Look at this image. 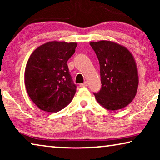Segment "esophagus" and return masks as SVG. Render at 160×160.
I'll return each mask as SVG.
<instances>
[{"label": "esophagus", "mask_w": 160, "mask_h": 160, "mask_svg": "<svg viewBox=\"0 0 160 160\" xmlns=\"http://www.w3.org/2000/svg\"><path fill=\"white\" fill-rule=\"evenodd\" d=\"M87 86H88V83L87 82H85L84 83H83V84H80V87H87Z\"/></svg>", "instance_id": "34e87169"}]
</instances>
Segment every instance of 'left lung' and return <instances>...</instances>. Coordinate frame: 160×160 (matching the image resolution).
Here are the masks:
<instances>
[{"label": "left lung", "mask_w": 160, "mask_h": 160, "mask_svg": "<svg viewBox=\"0 0 160 160\" xmlns=\"http://www.w3.org/2000/svg\"><path fill=\"white\" fill-rule=\"evenodd\" d=\"M100 63L101 89L94 93L98 103L108 111L126 107L134 99L138 87L135 58L125 47L111 41L90 42Z\"/></svg>", "instance_id": "obj_1"}]
</instances>
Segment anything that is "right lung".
Here are the masks:
<instances>
[{"mask_svg": "<svg viewBox=\"0 0 160 160\" xmlns=\"http://www.w3.org/2000/svg\"><path fill=\"white\" fill-rule=\"evenodd\" d=\"M76 47V42L49 41L30 54L25 67V84L28 95L41 110L58 112L73 100L76 86L67 62Z\"/></svg>", "mask_w": 160, "mask_h": 160, "instance_id": "add662e5", "label": "right lung"}]
</instances>
